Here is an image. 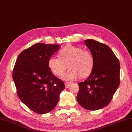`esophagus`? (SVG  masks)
<instances>
[{
	"label": "esophagus",
	"mask_w": 132,
	"mask_h": 132,
	"mask_svg": "<svg viewBox=\"0 0 132 132\" xmlns=\"http://www.w3.org/2000/svg\"><path fill=\"white\" fill-rule=\"evenodd\" d=\"M71 82H66L65 83V87H66V88H69V86L71 85Z\"/></svg>",
	"instance_id": "esophagus-1"
}]
</instances>
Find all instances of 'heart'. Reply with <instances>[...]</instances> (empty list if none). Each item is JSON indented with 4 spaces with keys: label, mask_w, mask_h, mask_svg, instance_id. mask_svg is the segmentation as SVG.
Instances as JSON below:
<instances>
[{
    "label": "heart",
    "mask_w": 132,
    "mask_h": 132,
    "mask_svg": "<svg viewBox=\"0 0 132 132\" xmlns=\"http://www.w3.org/2000/svg\"><path fill=\"white\" fill-rule=\"evenodd\" d=\"M50 70L56 76H61L68 68L70 69L62 77L65 80H74L79 76L84 78L92 71L94 65L93 54L88 50L69 46L59 52V57L51 56L48 61Z\"/></svg>",
    "instance_id": "heart-1"
}]
</instances>
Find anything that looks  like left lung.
I'll return each instance as SVG.
<instances>
[{"instance_id": "left-lung-1", "label": "left lung", "mask_w": 132, "mask_h": 132, "mask_svg": "<svg viewBox=\"0 0 132 132\" xmlns=\"http://www.w3.org/2000/svg\"><path fill=\"white\" fill-rule=\"evenodd\" d=\"M93 54L94 65L87 80L78 83L77 100L84 109L97 110L108 106L120 84V63L108 45L95 40H85Z\"/></svg>"}]
</instances>
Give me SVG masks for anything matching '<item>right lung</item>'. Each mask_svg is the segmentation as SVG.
<instances>
[{
  "label": "right lung",
  "instance_id": "obj_1",
  "mask_svg": "<svg viewBox=\"0 0 132 132\" xmlns=\"http://www.w3.org/2000/svg\"><path fill=\"white\" fill-rule=\"evenodd\" d=\"M59 45L37 43L19 55L13 71L16 93L29 109L39 114L53 110L64 82L50 70L48 61Z\"/></svg>",
  "mask_w": 132,
  "mask_h": 132
}]
</instances>
